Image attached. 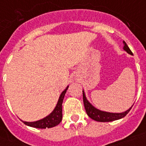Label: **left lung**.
<instances>
[{
    "label": "left lung",
    "mask_w": 146,
    "mask_h": 146,
    "mask_svg": "<svg viewBox=\"0 0 146 146\" xmlns=\"http://www.w3.org/2000/svg\"><path fill=\"white\" fill-rule=\"evenodd\" d=\"M123 44H124V46H123L124 50H126L129 54L133 55L131 50L129 48V47L124 41H123ZM82 96H83V103H84L85 109H86V111L88 116L90 118H92V120L98 121V122H111V121H113V120L121 119V118L124 117L125 116L129 113V111L131 110L132 107H133L132 106L131 108H129L127 111H124L123 113H110V112H106V111H100V110L92 106L89 103V101L86 99V95H85L83 90H82Z\"/></svg>",
    "instance_id": "8db88e82"
}]
</instances>
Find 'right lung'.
Segmentation results:
<instances>
[{"label":"right lung","instance_id":"right-lung-1","mask_svg":"<svg viewBox=\"0 0 146 146\" xmlns=\"http://www.w3.org/2000/svg\"><path fill=\"white\" fill-rule=\"evenodd\" d=\"M67 89H68V86L66 87L64 91L62 92L54 110L48 116H47L46 117L43 118L42 120L35 121V122H26V121L22 120L23 123L27 126L35 127V128H38V129L50 128V127H54L59 124L61 122L62 117H63V115H62V103H63L64 96L66 94Z\"/></svg>","mask_w":146,"mask_h":146}]
</instances>
